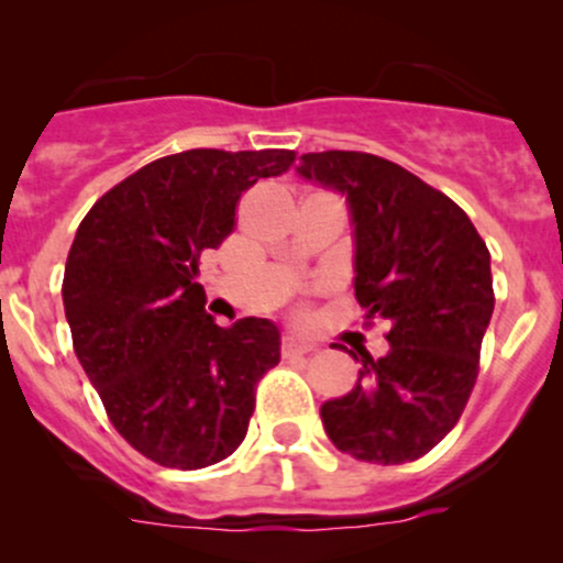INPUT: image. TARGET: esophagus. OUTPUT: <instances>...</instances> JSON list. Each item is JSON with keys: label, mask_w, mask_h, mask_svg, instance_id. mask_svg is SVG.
Instances as JSON below:
<instances>
[{"label": "esophagus", "mask_w": 563, "mask_h": 563, "mask_svg": "<svg viewBox=\"0 0 563 563\" xmlns=\"http://www.w3.org/2000/svg\"><path fill=\"white\" fill-rule=\"evenodd\" d=\"M280 351H283V356H302V354H310V351H313V345L302 343V340H297V338H283Z\"/></svg>", "instance_id": "obj_1"}]
</instances>
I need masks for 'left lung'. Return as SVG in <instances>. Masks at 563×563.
Instances as JSON below:
<instances>
[{
	"label": "left lung",
	"instance_id": "obj_1",
	"mask_svg": "<svg viewBox=\"0 0 563 563\" xmlns=\"http://www.w3.org/2000/svg\"><path fill=\"white\" fill-rule=\"evenodd\" d=\"M305 179L340 190L356 240V302L365 323H389V354L365 349L360 382L321 406L332 444L365 463L428 455L457 424L490 323V250L468 214L397 163L367 152H308Z\"/></svg>",
	"mask_w": 563,
	"mask_h": 563
}]
</instances>
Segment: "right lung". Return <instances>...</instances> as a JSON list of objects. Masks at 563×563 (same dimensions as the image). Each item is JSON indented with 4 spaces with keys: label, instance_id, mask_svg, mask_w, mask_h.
<instances>
[{
    "label": "right lung",
    "instance_id": "right-lung-1",
    "mask_svg": "<svg viewBox=\"0 0 563 563\" xmlns=\"http://www.w3.org/2000/svg\"><path fill=\"white\" fill-rule=\"evenodd\" d=\"M294 161L291 150L161 157L78 225L62 280L73 349L117 433L157 465L196 471L245 441L280 332L253 316L218 327L198 261L234 231L242 192Z\"/></svg>",
    "mask_w": 563,
    "mask_h": 563
}]
</instances>
